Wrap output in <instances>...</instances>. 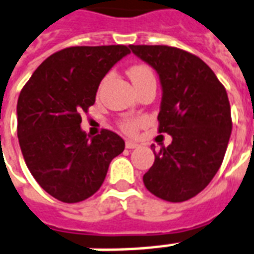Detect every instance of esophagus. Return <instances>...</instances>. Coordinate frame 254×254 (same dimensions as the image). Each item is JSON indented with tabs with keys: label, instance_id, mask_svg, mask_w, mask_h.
Here are the masks:
<instances>
[{
	"label": "esophagus",
	"instance_id": "1",
	"mask_svg": "<svg viewBox=\"0 0 254 254\" xmlns=\"http://www.w3.org/2000/svg\"><path fill=\"white\" fill-rule=\"evenodd\" d=\"M137 143H134V141H132V140H127V143H125V147L127 148H129V150H132V148H136L137 147Z\"/></svg>",
	"mask_w": 254,
	"mask_h": 254
}]
</instances>
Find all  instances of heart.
Listing matches in <instances>:
<instances>
[{"label":"heart","instance_id":"b5f03b06","mask_svg":"<svg viewBox=\"0 0 254 254\" xmlns=\"http://www.w3.org/2000/svg\"><path fill=\"white\" fill-rule=\"evenodd\" d=\"M127 74H129V77H130V79H132V82L134 84V86H136V85H139L140 82H143V81L147 79V78L154 77L151 68L145 64L130 65V67H129V70H127ZM143 124H144L143 120L127 118V120H122L118 125H120V129H121L122 132L127 133V134H133L134 132H137V129H139Z\"/></svg>","mask_w":254,"mask_h":254}]
</instances>
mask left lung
Wrapping results in <instances>:
<instances>
[{"instance_id": "left-lung-1", "label": "left lung", "mask_w": 254, "mask_h": 254, "mask_svg": "<svg viewBox=\"0 0 254 254\" xmlns=\"http://www.w3.org/2000/svg\"><path fill=\"white\" fill-rule=\"evenodd\" d=\"M157 70L162 85L158 132L172 136L143 176L145 189L168 202H183L212 182L224 159L232 120L226 88L192 53L168 45H129Z\"/></svg>"}]
</instances>
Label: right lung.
I'll use <instances>...</instances> for the list:
<instances>
[{"label":"right lung","mask_w":254,"mask_h":254,"mask_svg":"<svg viewBox=\"0 0 254 254\" xmlns=\"http://www.w3.org/2000/svg\"><path fill=\"white\" fill-rule=\"evenodd\" d=\"M127 53L125 45L64 48L41 63L19 95L23 158L37 183L59 201L92 196L125 148L122 137L109 129L88 139L81 114L95 104L103 77Z\"/></svg>","instance_id":"obj_1"}]
</instances>
